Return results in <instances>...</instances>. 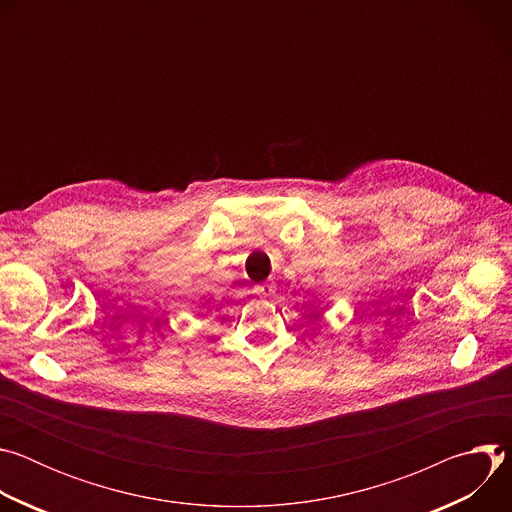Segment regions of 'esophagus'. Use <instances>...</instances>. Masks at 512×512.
Here are the masks:
<instances>
[{
    "mask_svg": "<svg viewBox=\"0 0 512 512\" xmlns=\"http://www.w3.org/2000/svg\"><path fill=\"white\" fill-rule=\"evenodd\" d=\"M275 294V287L271 283H259L255 285V296L259 298H271Z\"/></svg>",
    "mask_w": 512,
    "mask_h": 512,
    "instance_id": "34e87169",
    "label": "esophagus"
}]
</instances>
